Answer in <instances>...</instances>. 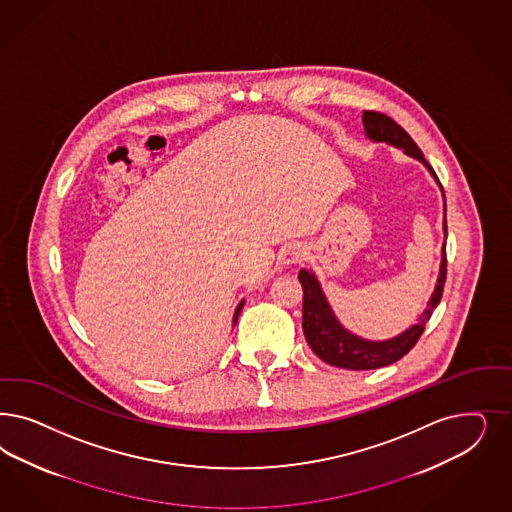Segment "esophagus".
<instances>
[{"instance_id":"esophagus-1","label":"esophagus","mask_w":512,"mask_h":512,"mask_svg":"<svg viewBox=\"0 0 512 512\" xmlns=\"http://www.w3.org/2000/svg\"><path fill=\"white\" fill-rule=\"evenodd\" d=\"M305 247L303 245H299V243H290V245H286V247L281 250V262L282 264H297V262H301L303 258H305Z\"/></svg>"}]
</instances>
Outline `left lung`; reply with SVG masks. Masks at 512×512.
<instances>
[{"mask_svg": "<svg viewBox=\"0 0 512 512\" xmlns=\"http://www.w3.org/2000/svg\"><path fill=\"white\" fill-rule=\"evenodd\" d=\"M362 120L365 135L371 141L390 143L397 149L403 150L407 156L416 158L418 162L426 165L429 173L435 177V181L439 182L435 171L426 162L422 150L416 147L413 137L405 132L399 124H396L390 116L382 115L377 111H363ZM439 186H441V182H439ZM443 230H445L446 239V203ZM297 279L303 288V333H305L309 347L313 348L314 354L322 362L330 363L335 367H343V369H354V371L379 369V367L390 365V363L397 362L399 358H403L418 343L420 335L426 330V324H428L431 314L443 297L446 281V241L441 250L439 279H437L433 294L429 297L426 311L420 314L418 322L409 330L399 333L392 339H386V341H367V339H362V337L345 330L331 311L330 303L324 296L320 282L314 277L313 271L301 269Z\"/></svg>", "mask_w": 512, "mask_h": 512, "instance_id": "1", "label": "left lung"}]
</instances>
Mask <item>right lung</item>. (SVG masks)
<instances>
[{"label": "right lung", "instance_id": "obj_1", "mask_svg": "<svg viewBox=\"0 0 512 512\" xmlns=\"http://www.w3.org/2000/svg\"><path fill=\"white\" fill-rule=\"evenodd\" d=\"M243 305H245V301H241L239 305H237V309H235V314H233V324L237 322V316H239V313H241V309H243Z\"/></svg>", "mask_w": 512, "mask_h": 512}]
</instances>
